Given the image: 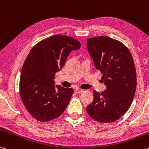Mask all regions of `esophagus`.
<instances>
[{"label":"esophagus","instance_id":"obj_1","mask_svg":"<svg viewBox=\"0 0 149 149\" xmlns=\"http://www.w3.org/2000/svg\"><path fill=\"white\" fill-rule=\"evenodd\" d=\"M75 92L76 93H82V92H83V89H79V88H77V89H75Z\"/></svg>","mask_w":149,"mask_h":149}]
</instances>
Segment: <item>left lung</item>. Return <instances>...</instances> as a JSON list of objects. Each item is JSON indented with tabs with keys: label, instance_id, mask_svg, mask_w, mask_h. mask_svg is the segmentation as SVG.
<instances>
[{
	"label": "left lung",
	"instance_id": "obj_1",
	"mask_svg": "<svg viewBox=\"0 0 149 149\" xmlns=\"http://www.w3.org/2000/svg\"><path fill=\"white\" fill-rule=\"evenodd\" d=\"M87 48L107 89L93 91V101L86 108L95 121H117L131 106L136 87V74L131 54L126 46L106 36L87 40Z\"/></svg>",
	"mask_w": 149,
	"mask_h": 149
}]
</instances>
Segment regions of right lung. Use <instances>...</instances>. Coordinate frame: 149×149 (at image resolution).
<instances>
[{"label": "right lung", "instance_id": "obj_1", "mask_svg": "<svg viewBox=\"0 0 149 149\" xmlns=\"http://www.w3.org/2000/svg\"><path fill=\"white\" fill-rule=\"evenodd\" d=\"M80 47L74 38L54 35L39 42L28 54L21 72L20 95L26 109L37 121L55 119L67 107L74 89L54 86L55 74L71 52Z\"/></svg>", "mask_w": 149, "mask_h": 149}]
</instances>
